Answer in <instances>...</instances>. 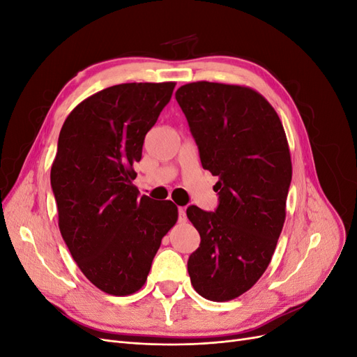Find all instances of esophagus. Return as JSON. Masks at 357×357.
<instances>
[{
    "label": "esophagus",
    "instance_id": "1",
    "mask_svg": "<svg viewBox=\"0 0 357 357\" xmlns=\"http://www.w3.org/2000/svg\"><path fill=\"white\" fill-rule=\"evenodd\" d=\"M188 220V218H186V210L183 208V207H180L178 208V222L180 223H185Z\"/></svg>",
    "mask_w": 357,
    "mask_h": 357
}]
</instances>
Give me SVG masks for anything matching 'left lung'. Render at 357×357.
Wrapping results in <instances>:
<instances>
[{"label": "left lung", "instance_id": "obj_1", "mask_svg": "<svg viewBox=\"0 0 357 357\" xmlns=\"http://www.w3.org/2000/svg\"><path fill=\"white\" fill-rule=\"evenodd\" d=\"M176 100L202 168L219 177L218 210H186L201 236L188 261L190 283L205 299L231 301L262 277L283 229L291 180L286 132L273 105L247 86L193 82Z\"/></svg>", "mask_w": 357, "mask_h": 357}]
</instances>
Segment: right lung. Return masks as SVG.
Here are the masks:
<instances>
[{"mask_svg": "<svg viewBox=\"0 0 357 357\" xmlns=\"http://www.w3.org/2000/svg\"><path fill=\"white\" fill-rule=\"evenodd\" d=\"M174 88V82L110 86L75 107L59 132L50 169L59 231L84 277L109 295L144 286L178 219L171 201L139 198L132 185L144 137Z\"/></svg>", "mask_w": 357, "mask_h": 357, "instance_id": "1", "label": "right lung"}]
</instances>
